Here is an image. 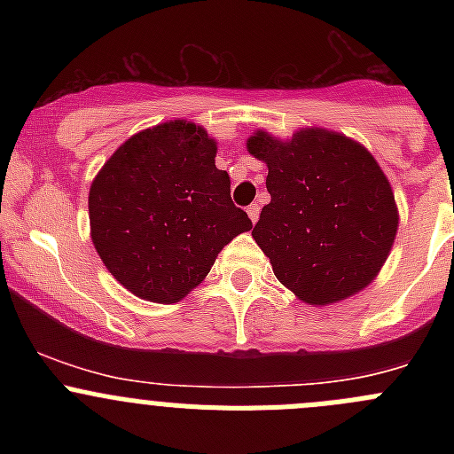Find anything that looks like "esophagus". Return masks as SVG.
I'll list each match as a JSON object with an SVG mask.
<instances>
[{"label":"esophagus","mask_w":454,"mask_h":454,"mask_svg":"<svg viewBox=\"0 0 454 454\" xmlns=\"http://www.w3.org/2000/svg\"><path fill=\"white\" fill-rule=\"evenodd\" d=\"M259 213H261L259 206H256V204L248 206V217H250V222H253V223H256V219H259Z\"/></svg>","instance_id":"obj_1"}]
</instances>
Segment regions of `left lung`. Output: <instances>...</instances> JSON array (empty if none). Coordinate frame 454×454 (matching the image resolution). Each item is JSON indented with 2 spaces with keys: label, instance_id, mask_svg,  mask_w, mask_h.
<instances>
[{
  "label": "left lung",
  "instance_id": "1",
  "mask_svg": "<svg viewBox=\"0 0 454 454\" xmlns=\"http://www.w3.org/2000/svg\"><path fill=\"white\" fill-rule=\"evenodd\" d=\"M248 151L268 164L253 237L274 277L303 303L329 305L364 290L395 241L391 184L373 155L336 131L305 127L290 140L250 136Z\"/></svg>",
  "mask_w": 454,
  "mask_h": 454
}]
</instances>
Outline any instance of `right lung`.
Instances as JSON below:
<instances>
[{"label": "right lung", "mask_w": 454, "mask_h": 454, "mask_svg": "<svg viewBox=\"0 0 454 454\" xmlns=\"http://www.w3.org/2000/svg\"><path fill=\"white\" fill-rule=\"evenodd\" d=\"M204 127L171 121L122 142L90 189L91 241L121 286L177 303L253 222L231 200Z\"/></svg>", "instance_id": "right-lung-1"}]
</instances>
